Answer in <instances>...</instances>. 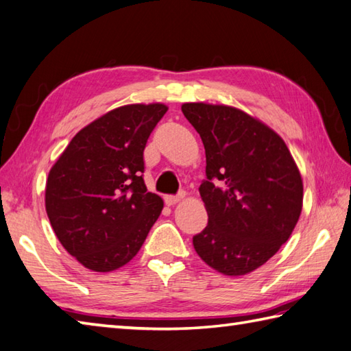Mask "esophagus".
<instances>
[{
    "label": "esophagus",
    "instance_id": "obj_1",
    "mask_svg": "<svg viewBox=\"0 0 351 351\" xmlns=\"http://www.w3.org/2000/svg\"><path fill=\"white\" fill-rule=\"evenodd\" d=\"M186 197V194L184 192H180V194L178 195H167L165 197V203L168 204V206H174V204H177L178 202H182V199Z\"/></svg>",
    "mask_w": 351,
    "mask_h": 351
}]
</instances>
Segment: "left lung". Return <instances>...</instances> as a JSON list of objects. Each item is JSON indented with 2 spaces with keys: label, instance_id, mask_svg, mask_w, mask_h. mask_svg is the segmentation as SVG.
<instances>
[{
  "label": "left lung",
  "instance_id": "left-lung-1",
  "mask_svg": "<svg viewBox=\"0 0 351 351\" xmlns=\"http://www.w3.org/2000/svg\"><path fill=\"white\" fill-rule=\"evenodd\" d=\"M206 149L199 195L209 217L194 236L197 254L224 276L262 267L289 239L303 207V180L285 141L244 110L184 103Z\"/></svg>",
  "mask_w": 351,
  "mask_h": 351
}]
</instances>
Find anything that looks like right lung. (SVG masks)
<instances>
[{
    "mask_svg": "<svg viewBox=\"0 0 351 351\" xmlns=\"http://www.w3.org/2000/svg\"><path fill=\"white\" fill-rule=\"evenodd\" d=\"M168 110L162 103L127 104L78 132L49 169L45 209L66 252L97 273L138 254L163 199L147 192L144 148Z\"/></svg>",
    "mask_w": 351,
    "mask_h": 351,
    "instance_id": "obj_1",
    "label": "right lung"
}]
</instances>
